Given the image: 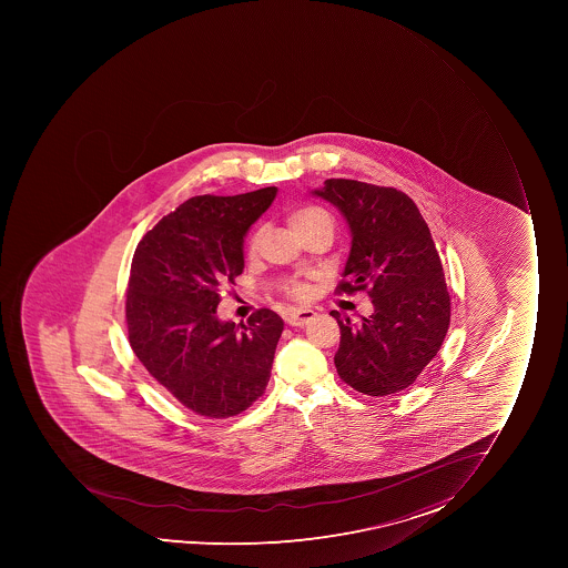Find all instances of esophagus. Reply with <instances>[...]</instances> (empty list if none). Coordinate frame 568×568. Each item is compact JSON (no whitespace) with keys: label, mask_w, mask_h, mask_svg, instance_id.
Listing matches in <instances>:
<instances>
[{"label":"esophagus","mask_w":568,"mask_h":568,"mask_svg":"<svg viewBox=\"0 0 568 568\" xmlns=\"http://www.w3.org/2000/svg\"><path fill=\"white\" fill-rule=\"evenodd\" d=\"M316 313L313 310H293L288 313L287 324L288 326H305L315 318Z\"/></svg>","instance_id":"34e87169"}]
</instances>
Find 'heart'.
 Instances as JSON below:
<instances>
[{"instance_id":"heart-1","label":"heart","mask_w":568,"mask_h":568,"mask_svg":"<svg viewBox=\"0 0 568 568\" xmlns=\"http://www.w3.org/2000/svg\"><path fill=\"white\" fill-rule=\"evenodd\" d=\"M332 224V214L327 213L326 209L322 207H300L293 213L288 214V225L296 235H302L304 231L311 230L318 224ZM258 244H261V230L253 231L252 236L247 239V255L253 257L257 253ZM287 293L294 298H305L310 296L311 287L307 281H294L291 285H287Z\"/></svg>"}]
</instances>
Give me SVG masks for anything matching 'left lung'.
Returning <instances> with one entry per match:
<instances>
[{"instance_id": "8db88e82", "label": "left lung", "mask_w": 568, "mask_h": 568, "mask_svg": "<svg viewBox=\"0 0 568 568\" xmlns=\"http://www.w3.org/2000/svg\"><path fill=\"white\" fill-rule=\"evenodd\" d=\"M316 196L341 209L352 250L337 294L366 291L374 313L341 327L338 376L357 393L388 396L415 383L443 346L449 293L426 220L405 192L355 180H326Z\"/></svg>"}]
</instances>
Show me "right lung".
<instances>
[{"label":"right lung","instance_id":"obj_1","mask_svg":"<svg viewBox=\"0 0 568 568\" xmlns=\"http://www.w3.org/2000/svg\"><path fill=\"white\" fill-rule=\"evenodd\" d=\"M275 186L203 194L181 203L142 236L125 293L130 344L155 377L194 415L230 418L268 385L283 321L257 310L246 324L220 322L222 288L244 268L242 241L274 202Z\"/></svg>","mask_w":568,"mask_h":568}]
</instances>
